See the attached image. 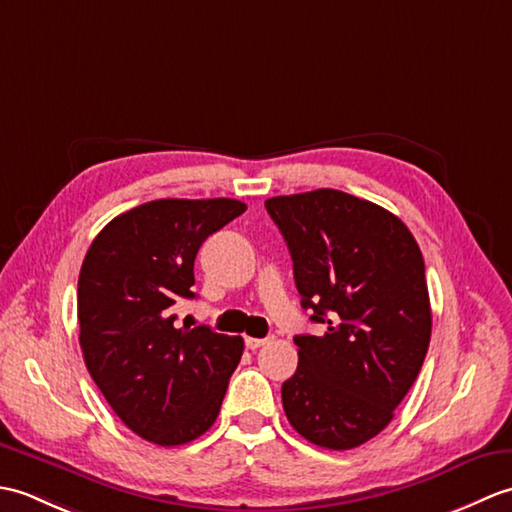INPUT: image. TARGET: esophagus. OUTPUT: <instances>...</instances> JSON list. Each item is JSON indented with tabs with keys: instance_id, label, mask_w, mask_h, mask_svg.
I'll list each match as a JSON object with an SVG mask.
<instances>
[{
	"instance_id": "esophagus-1",
	"label": "esophagus",
	"mask_w": 512,
	"mask_h": 512,
	"mask_svg": "<svg viewBox=\"0 0 512 512\" xmlns=\"http://www.w3.org/2000/svg\"><path fill=\"white\" fill-rule=\"evenodd\" d=\"M273 339H275V336H266V339H255V336H246V347H248V350H257V347H262Z\"/></svg>"
}]
</instances>
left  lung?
<instances>
[{
  "instance_id": "8db88e82",
  "label": "left lung",
  "mask_w": 512,
  "mask_h": 512,
  "mask_svg": "<svg viewBox=\"0 0 512 512\" xmlns=\"http://www.w3.org/2000/svg\"><path fill=\"white\" fill-rule=\"evenodd\" d=\"M266 211L288 244L301 306L328 325L295 336L286 416L317 447H361L394 418L429 350L420 248L394 213L336 189L277 195Z\"/></svg>"
}]
</instances>
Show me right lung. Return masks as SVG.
Returning a JSON list of instances; mask_svg holds the SVG:
<instances>
[{
  "label": "right lung",
  "mask_w": 512,
  "mask_h": 512,
  "mask_svg": "<svg viewBox=\"0 0 512 512\" xmlns=\"http://www.w3.org/2000/svg\"><path fill=\"white\" fill-rule=\"evenodd\" d=\"M246 204L154 200L114 217L83 259L79 343L96 387L136 436L178 447L211 429L242 358V336L178 328L202 242Z\"/></svg>",
  "instance_id": "add662e5"
}]
</instances>
